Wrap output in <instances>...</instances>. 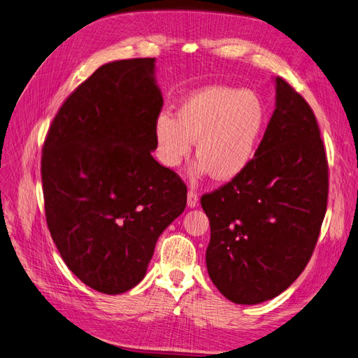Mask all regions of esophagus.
<instances>
[{"instance_id":"34e87169","label":"esophagus","mask_w":358,"mask_h":358,"mask_svg":"<svg viewBox=\"0 0 358 358\" xmlns=\"http://www.w3.org/2000/svg\"><path fill=\"white\" fill-rule=\"evenodd\" d=\"M198 204H199V198L196 195V192L189 190L187 192V207L195 208V207H198Z\"/></svg>"}]
</instances>
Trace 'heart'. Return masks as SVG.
Listing matches in <instances>:
<instances>
[{"label":"heart","mask_w":358,"mask_h":358,"mask_svg":"<svg viewBox=\"0 0 358 358\" xmlns=\"http://www.w3.org/2000/svg\"><path fill=\"white\" fill-rule=\"evenodd\" d=\"M268 122V107L257 92L203 87L181 99L177 117L168 113L155 117V154L164 168L176 169L195 142L194 178L210 173L216 181H231L257 157Z\"/></svg>","instance_id":"b5f03b06"}]
</instances>
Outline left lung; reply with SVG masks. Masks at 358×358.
<instances>
[{
  "instance_id": "obj_1",
  "label": "left lung",
  "mask_w": 358,
  "mask_h": 358,
  "mask_svg": "<svg viewBox=\"0 0 358 358\" xmlns=\"http://www.w3.org/2000/svg\"><path fill=\"white\" fill-rule=\"evenodd\" d=\"M257 157L241 177L201 198L210 221V280L234 304L286 290L304 271L327 212L328 164L316 117L280 77Z\"/></svg>"
}]
</instances>
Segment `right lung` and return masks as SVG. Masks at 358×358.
Returning a JSON list of instances; mask_svg holds the SVG:
<instances>
[{"label": "right lung", "instance_id": "obj_1", "mask_svg": "<svg viewBox=\"0 0 358 358\" xmlns=\"http://www.w3.org/2000/svg\"><path fill=\"white\" fill-rule=\"evenodd\" d=\"M155 59L99 66L63 103L43 145L45 215L71 272L119 295L139 284L187 189L155 162Z\"/></svg>", "mask_w": 358, "mask_h": 358}]
</instances>
